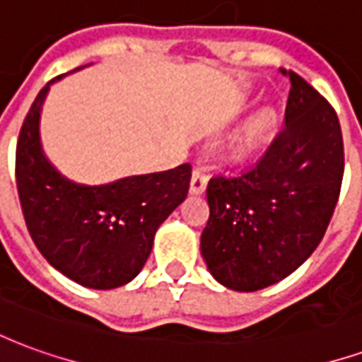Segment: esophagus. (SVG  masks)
Segmentation results:
<instances>
[{"label":"esophagus","mask_w":362,"mask_h":362,"mask_svg":"<svg viewBox=\"0 0 362 362\" xmlns=\"http://www.w3.org/2000/svg\"><path fill=\"white\" fill-rule=\"evenodd\" d=\"M207 188V173L205 168H196L192 173V180H189V194H204Z\"/></svg>","instance_id":"obj_1"}]
</instances>
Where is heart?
Here are the masks:
<instances>
[{
  "mask_svg": "<svg viewBox=\"0 0 362 362\" xmlns=\"http://www.w3.org/2000/svg\"><path fill=\"white\" fill-rule=\"evenodd\" d=\"M273 126V116L269 114L267 110H262L258 112L256 116H252L246 124L243 126V129H240V134H238V149H248V147H252L254 143L259 141L264 135L272 129Z\"/></svg>",
  "mask_w": 362,
  "mask_h": 362,
  "instance_id": "heart-1",
  "label": "heart"
}]
</instances>
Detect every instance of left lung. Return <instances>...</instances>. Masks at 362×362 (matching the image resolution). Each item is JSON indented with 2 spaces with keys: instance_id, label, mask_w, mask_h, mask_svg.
<instances>
[{
  "instance_id": "8db88e82",
  "label": "left lung",
  "mask_w": 362,
  "mask_h": 362,
  "mask_svg": "<svg viewBox=\"0 0 362 362\" xmlns=\"http://www.w3.org/2000/svg\"><path fill=\"white\" fill-rule=\"evenodd\" d=\"M281 75L291 90L279 134L256 165L207 184L202 256L221 285L243 293L303 266L326 235L341 192L345 157L334 106L295 71Z\"/></svg>"
}]
</instances>
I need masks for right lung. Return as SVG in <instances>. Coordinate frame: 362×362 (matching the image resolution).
I'll list each match as a JSON object with an SVG mask.
<instances>
[{
  "mask_svg": "<svg viewBox=\"0 0 362 362\" xmlns=\"http://www.w3.org/2000/svg\"><path fill=\"white\" fill-rule=\"evenodd\" d=\"M59 77L38 93L21 127L15 155L21 209L50 266L83 287H122L141 272L157 228L188 196L192 165L104 186L67 180L44 157L38 134L44 98Z\"/></svg>",
  "mask_w": 362,
  "mask_h": 362,
  "instance_id": "obj_1",
  "label": "right lung"
}]
</instances>
